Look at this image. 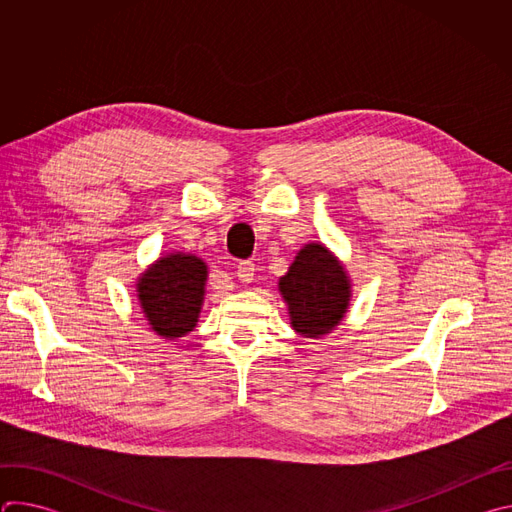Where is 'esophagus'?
<instances>
[{"label": "esophagus", "instance_id": "esophagus-1", "mask_svg": "<svg viewBox=\"0 0 512 512\" xmlns=\"http://www.w3.org/2000/svg\"><path fill=\"white\" fill-rule=\"evenodd\" d=\"M253 275H255V263L253 261H241L237 265V277H239L241 283L253 281Z\"/></svg>", "mask_w": 512, "mask_h": 512}]
</instances>
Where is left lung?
I'll list each match as a JSON object with an SVG mask.
<instances>
[{"mask_svg": "<svg viewBox=\"0 0 512 512\" xmlns=\"http://www.w3.org/2000/svg\"><path fill=\"white\" fill-rule=\"evenodd\" d=\"M296 332L318 338L334 330L346 314L350 281L338 259L318 243L306 245L279 279Z\"/></svg>", "mask_w": 512, "mask_h": 512, "instance_id": "1", "label": "left lung"}]
</instances>
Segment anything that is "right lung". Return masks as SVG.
<instances>
[{
	"label": "right lung",
	"instance_id": "right-lung-1",
	"mask_svg": "<svg viewBox=\"0 0 512 512\" xmlns=\"http://www.w3.org/2000/svg\"><path fill=\"white\" fill-rule=\"evenodd\" d=\"M206 277V263L184 253L162 257L141 275L137 298L154 332L174 340L196 326Z\"/></svg>",
	"mask_w": 512,
	"mask_h": 512
}]
</instances>
